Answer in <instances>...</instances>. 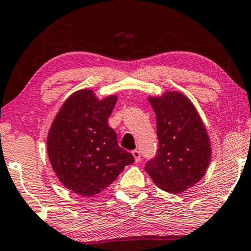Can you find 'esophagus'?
<instances>
[{
	"instance_id": "esophagus-1",
	"label": "esophagus",
	"mask_w": 251,
	"mask_h": 251,
	"mask_svg": "<svg viewBox=\"0 0 251 251\" xmlns=\"http://www.w3.org/2000/svg\"><path fill=\"white\" fill-rule=\"evenodd\" d=\"M131 154H132V156H134L136 163L140 162V159H141V152H140V151H138V150H132L131 151Z\"/></svg>"
}]
</instances>
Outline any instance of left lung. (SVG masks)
I'll use <instances>...</instances> for the list:
<instances>
[{
	"label": "left lung",
	"mask_w": 251,
	"mask_h": 251,
	"mask_svg": "<svg viewBox=\"0 0 251 251\" xmlns=\"http://www.w3.org/2000/svg\"><path fill=\"white\" fill-rule=\"evenodd\" d=\"M156 114L159 147L145 171L169 193H181L201 180L211 162L207 129L190 99L176 91L149 97Z\"/></svg>",
	"instance_id": "1"
}]
</instances>
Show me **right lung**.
<instances>
[{"label": "right lung", "instance_id": "obj_1", "mask_svg": "<svg viewBox=\"0 0 251 251\" xmlns=\"http://www.w3.org/2000/svg\"><path fill=\"white\" fill-rule=\"evenodd\" d=\"M116 95L98 99L92 89H80L60 107L48 134L52 169L65 187L81 197L107 188L134 156L117 144L108 117Z\"/></svg>", "mask_w": 251, "mask_h": 251}]
</instances>
